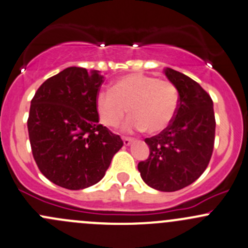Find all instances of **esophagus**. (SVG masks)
Here are the masks:
<instances>
[{
  "label": "esophagus",
  "mask_w": 248,
  "mask_h": 248,
  "mask_svg": "<svg viewBox=\"0 0 248 248\" xmlns=\"http://www.w3.org/2000/svg\"><path fill=\"white\" fill-rule=\"evenodd\" d=\"M133 138H127V137H124V144L126 145V146H128L129 144H132V142H133Z\"/></svg>",
  "instance_id": "34e87169"
}]
</instances>
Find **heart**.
<instances>
[{"mask_svg": "<svg viewBox=\"0 0 248 248\" xmlns=\"http://www.w3.org/2000/svg\"><path fill=\"white\" fill-rule=\"evenodd\" d=\"M177 107L176 86L169 80L145 74L120 78L111 89L99 90L96 96L97 112L106 126L117 127L129 111L132 116L124 124L128 132L164 131L174 120Z\"/></svg>", "mask_w": 248, "mask_h": 248, "instance_id": "1", "label": "heart"}]
</instances>
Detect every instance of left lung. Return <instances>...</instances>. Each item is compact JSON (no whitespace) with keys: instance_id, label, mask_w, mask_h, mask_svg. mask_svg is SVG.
<instances>
[{"instance_id":"1","label":"left lung","mask_w":248,"mask_h":248,"mask_svg":"<svg viewBox=\"0 0 248 248\" xmlns=\"http://www.w3.org/2000/svg\"><path fill=\"white\" fill-rule=\"evenodd\" d=\"M179 92V107L171 124L145 139L147 159L138 169L145 184L162 192H175L196 181L206 169L215 142L214 104L210 94L189 77L164 69Z\"/></svg>"}]
</instances>
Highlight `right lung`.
Instances as JSON below:
<instances>
[{"label":"right lung","instance_id":"add662e5","mask_svg":"<svg viewBox=\"0 0 248 248\" xmlns=\"http://www.w3.org/2000/svg\"><path fill=\"white\" fill-rule=\"evenodd\" d=\"M103 81L99 71L68 67L46 79L32 98L27 119L32 155L57 186L77 191L97 184L124 145L99 124L96 96Z\"/></svg>","mask_w":248,"mask_h":248}]
</instances>
